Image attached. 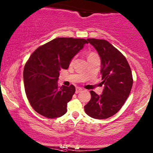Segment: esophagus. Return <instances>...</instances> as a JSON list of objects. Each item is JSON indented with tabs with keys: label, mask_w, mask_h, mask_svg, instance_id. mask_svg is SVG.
Segmentation results:
<instances>
[{
	"label": "esophagus",
	"mask_w": 153,
	"mask_h": 153,
	"mask_svg": "<svg viewBox=\"0 0 153 153\" xmlns=\"http://www.w3.org/2000/svg\"><path fill=\"white\" fill-rule=\"evenodd\" d=\"M82 90H83V89H82L81 88L76 87V94H78V93L80 92Z\"/></svg>",
	"instance_id": "esophagus-1"
}]
</instances>
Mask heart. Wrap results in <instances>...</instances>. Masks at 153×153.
Returning <instances> with one entry per match:
<instances>
[{"instance_id": "obj_1", "label": "heart", "mask_w": 153, "mask_h": 153, "mask_svg": "<svg viewBox=\"0 0 153 153\" xmlns=\"http://www.w3.org/2000/svg\"><path fill=\"white\" fill-rule=\"evenodd\" d=\"M94 56H97V54L95 52H90L89 54H88V58H90V57H94ZM73 61H74V59H73L71 61V63H72Z\"/></svg>"}]
</instances>
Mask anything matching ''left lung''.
<instances>
[{"label": "left lung", "mask_w": 153, "mask_h": 153, "mask_svg": "<svg viewBox=\"0 0 153 153\" xmlns=\"http://www.w3.org/2000/svg\"><path fill=\"white\" fill-rule=\"evenodd\" d=\"M98 52L101 60L102 94L91 90V99L84 106L85 113L94 119L113 116L123 105L131 91L133 79L127 59L111 43L103 39H88Z\"/></svg>", "instance_id": "1"}]
</instances>
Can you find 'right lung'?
Segmentation results:
<instances>
[{"instance_id":"1","label":"right lung","mask_w":153,"mask_h":153,"mask_svg":"<svg viewBox=\"0 0 153 153\" xmlns=\"http://www.w3.org/2000/svg\"><path fill=\"white\" fill-rule=\"evenodd\" d=\"M87 40L56 38L39 46L26 62L23 81L26 96L36 112L47 118L61 117L67 112V104L75 92V87L57 84L59 72L68 69L72 59Z\"/></svg>"}]
</instances>
